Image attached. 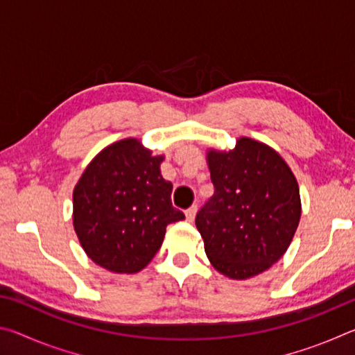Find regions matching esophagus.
I'll use <instances>...</instances> for the list:
<instances>
[{
	"instance_id": "obj_1",
	"label": "esophagus",
	"mask_w": 355,
	"mask_h": 355,
	"mask_svg": "<svg viewBox=\"0 0 355 355\" xmlns=\"http://www.w3.org/2000/svg\"><path fill=\"white\" fill-rule=\"evenodd\" d=\"M196 213H197V207L194 205V207H191L189 209H186V220L188 222H192L194 220V218H196Z\"/></svg>"
}]
</instances>
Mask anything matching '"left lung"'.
<instances>
[{
    "label": "left lung",
    "mask_w": 355,
    "mask_h": 355,
    "mask_svg": "<svg viewBox=\"0 0 355 355\" xmlns=\"http://www.w3.org/2000/svg\"><path fill=\"white\" fill-rule=\"evenodd\" d=\"M214 194L196 227L216 271L245 280L277 263L297 230V180L272 147L239 137L232 150L208 148Z\"/></svg>",
    "instance_id": "8db88e82"
}]
</instances>
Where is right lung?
<instances>
[{
    "mask_svg": "<svg viewBox=\"0 0 355 355\" xmlns=\"http://www.w3.org/2000/svg\"><path fill=\"white\" fill-rule=\"evenodd\" d=\"M163 155L128 137L105 147L73 189V228L81 248L116 274L142 271L159 250L166 227L184 219L172 207Z\"/></svg>",
    "mask_w": 355,
    "mask_h": 355,
    "instance_id": "add662e5",
    "label": "right lung"
}]
</instances>
